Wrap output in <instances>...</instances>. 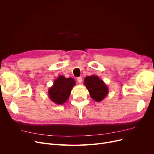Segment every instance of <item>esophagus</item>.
<instances>
[{"mask_svg":"<svg viewBox=\"0 0 154 154\" xmlns=\"http://www.w3.org/2000/svg\"><path fill=\"white\" fill-rule=\"evenodd\" d=\"M77 80L78 82H79V84H81V83H82V77H77Z\"/></svg>","mask_w":154,"mask_h":154,"instance_id":"34e87169","label":"esophagus"}]
</instances>
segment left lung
I'll use <instances>...</instances> for the list:
<instances>
[{"label": "left lung", "instance_id": "8db88e82", "mask_svg": "<svg viewBox=\"0 0 154 154\" xmlns=\"http://www.w3.org/2000/svg\"><path fill=\"white\" fill-rule=\"evenodd\" d=\"M84 84L87 88L91 98L95 102H101L109 94L108 86L97 75H92L86 77Z\"/></svg>", "mask_w": 154, "mask_h": 154}]
</instances>
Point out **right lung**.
<instances>
[{
  "label": "right lung",
  "mask_w": 154,
  "mask_h": 154,
  "mask_svg": "<svg viewBox=\"0 0 154 154\" xmlns=\"http://www.w3.org/2000/svg\"><path fill=\"white\" fill-rule=\"evenodd\" d=\"M75 84L73 78L59 75L57 79H55L52 86L48 88V97L55 104H63L69 99L71 91Z\"/></svg>",
  "instance_id": "right-lung-1"
}]
</instances>
